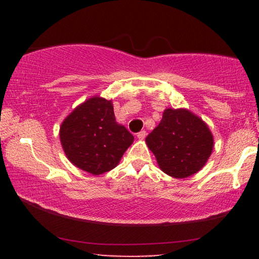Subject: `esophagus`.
Segmentation results:
<instances>
[{
	"label": "esophagus",
	"instance_id": "1",
	"mask_svg": "<svg viewBox=\"0 0 259 259\" xmlns=\"http://www.w3.org/2000/svg\"><path fill=\"white\" fill-rule=\"evenodd\" d=\"M146 136H147L146 131H141V132L138 133L137 137H138V139H139V140H144L145 138H146Z\"/></svg>",
	"mask_w": 259,
	"mask_h": 259
}]
</instances>
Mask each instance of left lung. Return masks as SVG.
<instances>
[{
    "label": "left lung",
    "mask_w": 259,
    "mask_h": 259,
    "mask_svg": "<svg viewBox=\"0 0 259 259\" xmlns=\"http://www.w3.org/2000/svg\"><path fill=\"white\" fill-rule=\"evenodd\" d=\"M146 144L162 172L183 179L206 164L213 150V136L192 112L167 108L160 123L146 137Z\"/></svg>",
    "instance_id": "1"
}]
</instances>
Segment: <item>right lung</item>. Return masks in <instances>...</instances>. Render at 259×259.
Instances as JSON below:
<instances>
[{
  "label": "right lung",
  "mask_w": 259,
  "mask_h": 259,
  "mask_svg": "<svg viewBox=\"0 0 259 259\" xmlns=\"http://www.w3.org/2000/svg\"><path fill=\"white\" fill-rule=\"evenodd\" d=\"M60 140L73 165L99 176L119 164L134 137L125 126L115 121L111 100L93 97L63 120Z\"/></svg>",
  "instance_id": "add662e5"
}]
</instances>
